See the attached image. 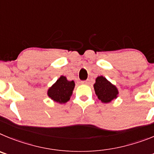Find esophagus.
Listing matches in <instances>:
<instances>
[{
  "instance_id": "1",
  "label": "esophagus",
  "mask_w": 154,
  "mask_h": 154,
  "mask_svg": "<svg viewBox=\"0 0 154 154\" xmlns=\"http://www.w3.org/2000/svg\"><path fill=\"white\" fill-rule=\"evenodd\" d=\"M88 82H89V80H82V81H81V84H88Z\"/></svg>"
}]
</instances>
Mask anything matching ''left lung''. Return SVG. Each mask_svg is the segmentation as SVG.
<instances>
[{
    "mask_svg": "<svg viewBox=\"0 0 154 154\" xmlns=\"http://www.w3.org/2000/svg\"><path fill=\"white\" fill-rule=\"evenodd\" d=\"M94 88L98 99L102 103H110L118 96L119 92L116 86L112 84L103 76L97 77Z\"/></svg>",
    "mask_w": 154,
    "mask_h": 154,
    "instance_id": "1",
    "label": "left lung"
}]
</instances>
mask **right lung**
Listing matches in <instances>:
<instances>
[{"label": "right lung", "instance_id": "right-lung-1", "mask_svg": "<svg viewBox=\"0 0 154 154\" xmlns=\"http://www.w3.org/2000/svg\"><path fill=\"white\" fill-rule=\"evenodd\" d=\"M75 87L74 80L69 81L67 77L61 76L50 87L48 95L51 100L59 103H65L70 100Z\"/></svg>", "mask_w": 154, "mask_h": 154}]
</instances>
